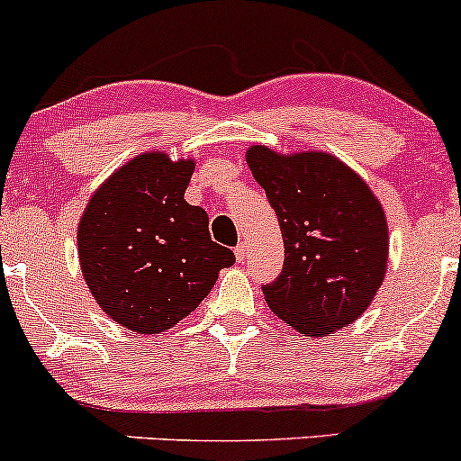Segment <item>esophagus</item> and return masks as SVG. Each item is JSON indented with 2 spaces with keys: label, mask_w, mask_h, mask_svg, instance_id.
I'll use <instances>...</instances> for the list:
<instances>
[{
  "label": "esophagus",
  "mask_w": 461,
  "mask_h": 461,
  "mask_svg": "<svg viewBox=\"0 0 461 461\" xmlns=\"http://www.w3.org/2000/svg\"><path fill=\"white\" fill-rule=\"evenodd\" d=\"M234 253H236V259H238V262L245 264V259H247V255H249V249H247L245 242H240V245H238V247L234 249Z\"/></svg>",
  "instance_id": "obj_1"
}]
</instances>
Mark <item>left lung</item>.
<instances>
[{
	"instance_id": "obj_1",
	"label": "left lung",
	"mask_w": 461,
	"mask_h": 461,
	"mask_svg": "<svg viewBox=\"0 0 461 461\" xmlns=\"http://www.w3.org/2000/svg\"><path fill=\"white\" fill-rule=\"evenodd\" d=\"M284 236L285 262L264 298L304 337H326L365 313L389 262L384 210L358 174L326 152L247 149Z\"/></svg>"
}]
</instances>
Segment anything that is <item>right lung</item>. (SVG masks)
<instances>
[{"label":"right lung","mask_w":461,"mask_h":461,"mask_svg":"<svg viewBox=\"0 0 461 461\" xmlns=\"http://www.w3.org/2000/svg\"><path fill=\"white\" fill-rule=\"evenodd\" d=\"M195 163L146 152L98 186L79 221V264L94 301L140 335L171 329L236 262L216 245L208 214L186 203Z\"/></svg>","instance_id":"right-lung-1"}]
</instances>
